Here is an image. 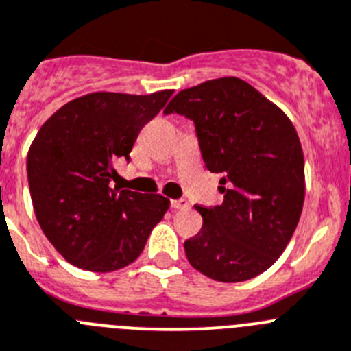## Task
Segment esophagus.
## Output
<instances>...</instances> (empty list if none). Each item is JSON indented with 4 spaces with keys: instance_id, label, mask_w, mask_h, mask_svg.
<instances>
[{
    "instance_id": "1",
    "label": "esophagus",
    "mask_w": 351,
    "mask_h": 351,
    "mask_svg": "<svg viewBox=\"0 0 351 351\" xmlns=\"http://www.w3.org/2000/svg\"><path fill=\"white\" fill-rule=\"evenodd\" d=\"M171 208L173 210H185V208H189V203L185 199H173Z\"/></svg>"
}]
</instances>
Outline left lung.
Instances as JSON below:
<instances>
[{"mask_svg":"<svg viewBox=\"0 0 351 351\" xmlns=\"http://www.w3.org/2000/svg\"><path fill=\"white\" fill-rule=\"evenodd\" d=\"M164 113L194 121L220 206H195L203 227L183 245L194 269L223 283L269 269L289 245L304 204V156L283 110L236 77L180 90Z\"/></svg>","mask_w":351,"mask_h":351,"instance_id":"obj_1","label":"left lung"}]
</instances>
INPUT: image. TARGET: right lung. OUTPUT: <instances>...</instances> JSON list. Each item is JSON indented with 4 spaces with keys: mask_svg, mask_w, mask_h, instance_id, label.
I'll use <instances>...</instances> for the list:
<instances>
[{
    "mask_svg": "<svg viewBox=\"0 0 351 351\" xmlns=\"http://www.w3.org/2000/svg\"><path fill=\"white\" fill-rule=\"evenodd\" d=\"M171 94H85L40 128L27 152L31 201L43 234L69 264L94 273L129 266L168 211V197L110 182Z\"/></svg>",
    "mask_w": 351,
    "mask_h": 351,
    "instance_id": "add662e5",
    "label": "right lung"
}]
</instances>
